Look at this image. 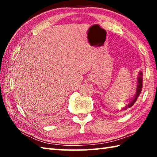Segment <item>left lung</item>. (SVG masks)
<instances>
[{"instance_id": "left-lung-1", "label": "left lung", "mask_w": 157, "mask_h": 157, "mask_svg": "<svg viewBox=\"0 0 157 157\" xmlns=\"http://www.w3.org/2000/svg\"><path fill=\"white\" fill-rule=\"evenodd\" d=\"M142 87H143V73L141 71H140L139 73V76H138V78H137V88H136V94H135L134 98L130 101L129 104L123 109V110H126L127 108H130L134 105V103L136 102L137 98H139V95L140 94V92L142 91Z\"/></svg>"}]
</instances>
